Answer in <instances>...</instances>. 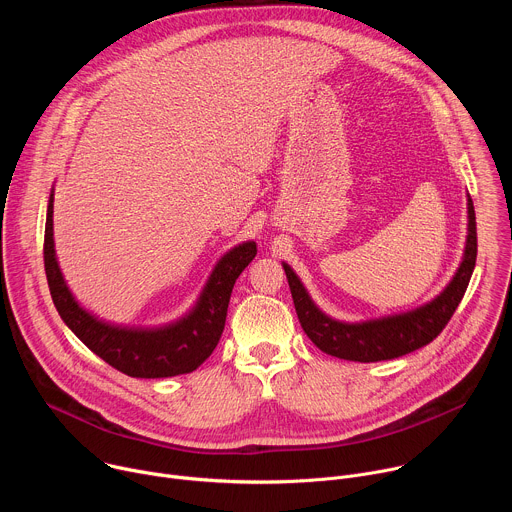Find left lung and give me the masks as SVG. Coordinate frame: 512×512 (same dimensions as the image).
Listing matches in <instances>:
<instances>
[{
  "instance_id": "obj_1",
  "label": "left lung",
  "mask_w": 512,
  "mask_h": 512,
  "mask_svg": "<svg viewBox=\"0 0 512 512\" xmlns=\"http://www.w3.org/2000/svg\"><path fill=\"white\" fill-rule=\"evenodd\" d=\"M478 253L476 214L472 198H468V239L464 259L440 296L429 304L399 316L371 320L362 324H344L322 314L310 300L298 275L283 263L291 298L308 338L326 354L354 362H379L409 354L433 338L440 336L452 320L458 304L462 302L470 283Z\"/></svg>"
}]
</instances>
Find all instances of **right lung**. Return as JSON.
Wrapping results in <instances>:
<instances>
[{
	"label": "right lung",
	"instance_id": "right-lung-1",
	"mask_svg": "<svg viewBox=\"0 0 512 512\" xmlns=\"http://www.w3.org/2000/svg\"><path fill=\"white\" fill-rule=\"evenodd\" d=\"M52 202L48 200L44 231V269L52 302L81 342L113 369L135 379H164L196 371L212 354L225 330L231 291L243 269L255 259L257 245L243 243L214 267L196 308L176 324L156 330H131L99 322L68 291L54 255Z\"/></svg>",
	"mask_w": 512,
	"mask_h": 512
}]
</instances>
